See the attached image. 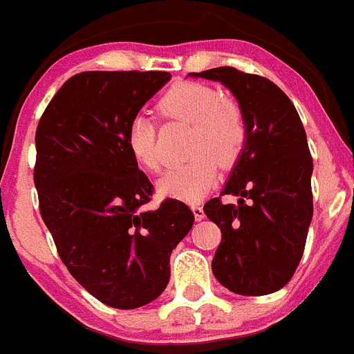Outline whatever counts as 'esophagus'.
<instances>
[{
  "label": "esophagus",
  "mask_w": 354,
  "mask_h": 354,
  "mask_svg": "<svg viewBox=\"0 0 354 354\" xmlns=\"http://www.w3.org/2000/svg\"><path fill=\"white\" fill-rule=\"evenodd\" d=\"M191 209H192V213H194V218L196 220H203V218H205V212H203V206L201 205H192Z\"/></svg>",
  "instance_id": "34e87169"
}]
</instances>
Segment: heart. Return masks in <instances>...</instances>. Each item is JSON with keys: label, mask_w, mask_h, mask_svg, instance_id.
Wrapping results in <instances>:
<instances>
[{"label": "heart", "mask_w": 354, "mask_h": 354, "mask_svg": "<svg viewBox=\"0 0 354 354\" xmlns=\"http://www.w3.org/2000/svg\"><path fill=\"white\" fill-rule=\"evenodd\" d=\"M162 115L191 124L189 153L194 155L185 165L169 170L158 180L162 194L196 201L213 185L216 162L230 167L241 156L248 138L243 108L230 97H223L215 87L199 82H177L160 97ZM127 146L136 162L145 169L162 167L156 124L148 115H136L127 129Z\"/></svg>", "instance_id": "heart-1"}]
</instances>
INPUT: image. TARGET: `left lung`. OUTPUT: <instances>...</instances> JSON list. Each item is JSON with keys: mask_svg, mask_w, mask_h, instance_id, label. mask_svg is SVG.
<instances>
[{"mask_svg": "<svg viewBox=\"0 0 354 354\" xmlns=\"http://www.w3.org/2000/svg\"><path fill=\"white\" fill-rule=\"evenodd\" d=\"M223 84L243 108L248 138L222 194L205 213L222 230L212 270L241 296H263L295 275L313 216V160L295 104L272 80L232 66L189 73Z\"/></svg>", "mask_w": 354, "mask_h": 354, "instance_id": "8db88e82", "label": "left lung"}]
</instances>
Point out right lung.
Segmentation results:
<instances>
[{
  "label": "right lung",
  "instance_id": "add662e5",
  "mask_svg": "<svg viewBox=\"0 0 354 354\" xmlns=\"http://www.w3.org/2000/svg\"><path fill=\"white\" fill-rule=\"evenodd\" d=\"M169 72H82L50 101L36 131L39 209L72 277L101 303L134 310L170 279V254L194 215L165 199L146 209L153 184L127 146V129Z\"/></svg>",
  "mask_w": 354,
  "mask_h": 354
}]
</instances>
